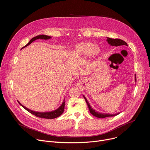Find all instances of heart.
I'll use <instances>...</instances> for the list:
<instances>
[{"label": "heart", "mask_w": 150, "mask_h": 150, "mask_svg": "<svg viewBox=\"0 0 150 150\" xmlns=\"http://www.w3.org/2000/svg\"><path fill=\"white\" fill-rule=\"evenodd\" d=\"M74 51L79 55L89 54L90 56L94 57L99 53V49L98 46H93L91 43L81 42L75 46Z\"/></svg>", "instance_id": "heart-1"}]
</instances>
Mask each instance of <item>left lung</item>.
<instances>
[{
  "label": "left lung",
  "mask_w": 150,
  "mask_h": 150,
  "mask_svg": "<svg viewBox=\"0 0 150 150\" xmlns=\"http://www.w3.org/2000/svg\"><path fill=\"white\" fill-rule=\"evenodd\" d=\"M107 41L108 42V43L111 45V46H121V45H126V46H128L127 45V43L120 39H112V38H107ZM135 82L137 81V79H136V76L135 75ZM83 98H85V101L88 105V107L89 108V112L90 113L93 115V116L97 117V118H106V117H113V116H115V115H117L118 114H119V113L118 114H103V113H100V112H98L97 111H96L95 110H93L89 105L88 100L86 99V98L83 95Z\"/></svg>",
  "instance_id": "8db88e82"
}]
</instances>
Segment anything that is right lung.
Returning <instances> with one entry per match:
<instances>
[{
	"instance_id": "1",
	"label": "right lung",
	"mask_w": 150,
	"mask_h": 150,
	"mask_svg": "<svg viewBox=\"0 0 150 150\" xmlns=\"http://www.w3.org/2000/svg\"><path fill=\"white\" fill-rule=\"evenodd\" d=\"M51 36L45 35H38L37 36H35V37L33 38L32 39H30V40L28 42V43L27 45H26L25 46H23L22 49L26 47L27 46L30 45L31 43H32L33 41H35L36 39H45L46 40V39H51ZM18 103L22 107H23L26 111L29 112L30 114H33V115H35L38 117L46 118V119H53V118H56L59 117L64 112V108H65V100H64L62 105L58 109L55 110V111H51V112H36V111H32V110L27 108L26 107H25L23 105H22L19 101H18Z\"/></svg>"
}]
</instances>
